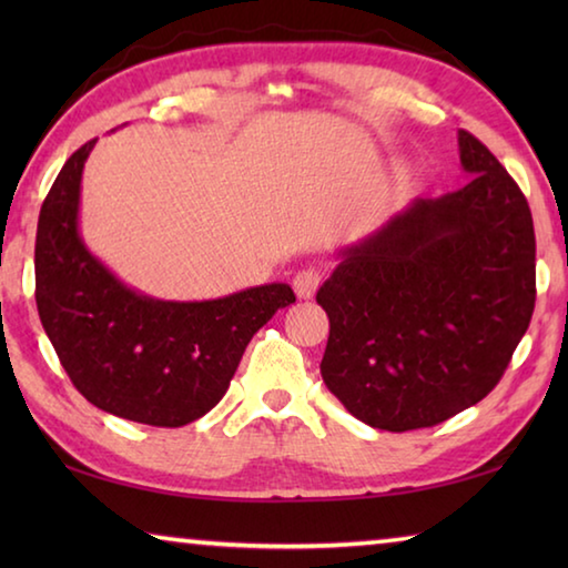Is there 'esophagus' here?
<instances>
[{
  "label": "esophagus",
  "mask_w": 568,
  "mask_h": 568,
  "mask_svg": "<svg viewBox=\"0 0 568 568\" xmlns=\"http://www.w3.org/2000/svg\"><path fill=\"white\" fill-rule=\"evenodd\" d=\"M321 281H323L321 273L313 271V267H307V271L295 273V277H293V291H295L297 297H303V301H307V297H313L315 291H318Z\"/></svg>",
  "instance_id": "1"
}]
</instances>
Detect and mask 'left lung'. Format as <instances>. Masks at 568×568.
Returning <instances> with one entry per match:
<instances>
[{
    "instance_id": "8db88e82",
    "label": "left lung",
    "mask_w": 568,
    "mask_h": 568,
    "mask_svg": "<svg viewBox=\"0 0 568 568\" xmlns=\"http://www.w3.org/2000/svg\"><path fill=\"white\" fill-rule=\"evenodd\" d=\"M464 187L413 200L343 261L315 301L331 321L321 373L373 428H428L496 388L536 303V237L521 187L458 132Z\"/></svg>"
}]
</instances>
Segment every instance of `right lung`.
I'll list each match as a JSON object with an SVG mask.
<instances>
[{"label": "right lung", "instance_id": "add662e5", "mask_svg": "<svg viewBox=\"0 0 568 568\" xmlns=\"http://www.w3.org/2000/svg\"><path fill=\"white\" fill-rule=\"evenodd\" d=\"M90 140L64 162L47 192L34 243V297L74 388L92 406L148 426L178 428L215 408L247 343L295 303L271 283L203 303H172L120 283L77 227Z\"/></svg>", "mask_w": 568, "mask_h": 568}]
</instances>
